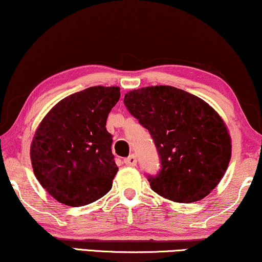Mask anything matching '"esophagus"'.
I'll return each mask as SVG.
<instances>
[{
  "instance_id": "esophagus-1",
  "label": "esophagus",
  "mask_w": 262,
  "mask_h": 262,
  "mask_svg": "<svg viewBox=\"0 0 262 262\" xmlns=\"http://www.w3.org/2000/svg\"><path fill=\"white\" fill-rule=\"evenodd\" d=\"M124 163H125V165H127V166H136L137 159H136V157L132 154V156L126 158V159L124 160Z\"/></svg>"
}]
</instances>
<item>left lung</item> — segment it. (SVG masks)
<instances>
[{
    "label": "left lung",
    "instance_id": "1",
    "mask_svg": "<svg viewBox=\"0 0 262 262\" xmlns=\"http://www.w3.org/2000/svg\"><path fill=\"white\" fill-rule=\"evenodd\" d=\"M124 103L159 153L161 170L148 176L151 189L176 203L205 198L231 160V136L219 113L199 97L165 85L132 90Z\"/></svg>",
    "mask_w": 262,
    "mask_h": 262
}]
</instances>
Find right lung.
<instances>
[{"label":"right lung","instance_id":"obj_1","mask_svg":"<svg viewBox=\"0 0 262 262\" xmlns=\"http://www.w3.org/2000/svg\"><path fill=\"white\" fill-rule=\"evenodd\" d=\"M119 98L118 86L89 87L58 102L38 125L30 147L32 169L62 204L87 205L112 189L119 169L105 124Z\"/></svg>","mask_w":262,"mask_h":262}]
</instances>
